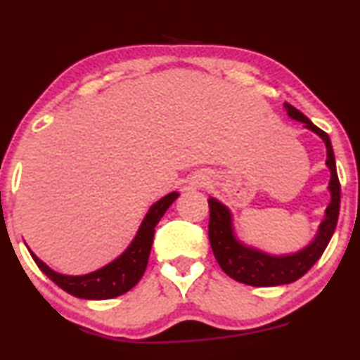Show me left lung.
Returning a JSON list of instances; mask_svg holds the SVG:
<instances>
[{
    "instance_id": "8db88e82",
    "label": "left lung",
    "mask_w": 360,
    "mask_h": 360,
    "mask_svg": "<svg viewBox=\"0 0 360 360\" xmlns=\"http://www.w3.org/2000/svg\"><path fill=\"white\" fill-rule=\"evenodd\" d=\"M288 115L292 119L300 120L309 127L310 131L317 132L323 139L327 146V166L330 167V193L332 201L327 207V216L323 223L320 224V231L314 243L302 250L300 253L290 255V257H268L265 253H259L257 250H250L240 245L235 240L231 231V216L229 211L221 202L216 201L214 198L207 199L210 205V226H207V235H210V243L213 248L216 262L223 268V271L233 280L241 281L251 287H275V285L292 283L304 276L315 262L322 257L326 251L328 241L335 231L337 219H339L340 210V183L335 169V158H333L332 142L327 132L319 129L295 107L285 103Z\"/></svg>"
}]
</instances>
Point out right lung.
<instances>
[{
  "label": "right lung",
  "mask_w": 360,
  "mask_h": 360,
  "mask_svg": "<svg viewBox=\"0 0 360 360\" xmlns=\"http://www.w3.org/2000/svg\"><path fill=\"white\" fill-rule=\"evenodd\" d=\"M177 196H179L177 193H171L164 196L161 201L155 202L147 213L144 221H142L136 240L132 241L129 250L125 251L122 257L117 258L115 262L94 271V274L82 276L60 275L50 270L41 259L34 257L32 251L30 253H32L34 263L43 274L70 295L86 298V300H107V298L119 297L136 287L139 280L144 275L147 262H149L150 248H153L155 224L159 223V219L162 218L167 207L174 202Z\"/></svg>",
  "instance_id": "1"
}]
</instances>
